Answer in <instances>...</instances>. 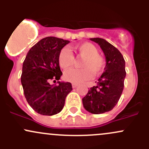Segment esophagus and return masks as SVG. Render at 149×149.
<instances>
[{"label":"esophagus","mask_w":149,"mask_h":149,"mask_svg":"<svg viewBox=\"0 0 149 149\" xmlns=\"http://www.w3.org/2000/svg\"><path fill=\"white\" fill-rule=\"evenodd\" d=\"M77 86H78L77 84H74V83L72 84V87H73V88H76Z\"/></svg>","instance_id":"esophagus-1"}]
</instances>
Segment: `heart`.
<instances>
[{
    "instance_id": "b5f03b06",
    "label": "heart",
    "mask_w": 149,
    "mask_h": 149,
    "mask_svg": "<svg viewBox=\"0 0 149 149\" xmlns=\"http://www.w3.org/2000/svg\"><path fill=\"white\" fill-rule=\"evenodd\" d=\"M73 50L83 58L80 64L81 69H69L65 71L63 78L65 81L74 84H81L92 76L101 74L104 68V59L98 54V49L93 44L84 42L76 45ZM74 63V57L68 48L61 50L58 56V63L61 68H69Z\"/></svg>"
}]
</instances>
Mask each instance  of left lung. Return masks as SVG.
<instances>
[{
	"mask_svg": "<svg viewBox=\"0 0 149 149\" xmlns=\"http://www.w3.org/2000/svg\"><path fill=\"white\" fill-rule=\"evenodd\" d=\"M102 49L106 59L104 71L96 81L97 86L88 91L82 99L84 107L92 114H102L112 110L119 101L126 76L125 62L115 47L102 38H90Z\"/></svg>",
	"mask_w": 149,
	"mask_h": 149,
	"instance_id": "1",
	"label": "left lung"
}]
</instances>
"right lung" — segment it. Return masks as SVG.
I'll use <instances>...</instances> for the list:
<instances>
[{
	"instance_id": "add662e5",
	"label": "right lung",
	"mask_w": 149,
	"mask_h": 149,
	"mask_svg": "<svg viewBox=\"0 0 149 149\" xmlns=\"http://www.w3.org/2000/svg\"><path fill=\"white\" fill-rule=\"evenodd\" d=\"M69 42L55 37L42 39L29 50L23 63L21 81L24 94L30 107L40 115L59 113L73 89L70 83L59 81L63 73L58 56ZM52 79L58 81V85L49 84Z\"/></svg>"
}]
</instances>
